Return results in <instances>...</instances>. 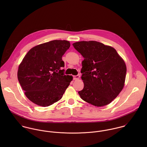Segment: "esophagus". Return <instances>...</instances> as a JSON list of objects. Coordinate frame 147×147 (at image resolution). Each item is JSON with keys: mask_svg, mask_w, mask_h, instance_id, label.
I'll use <instances>...</instances> for the list:
<instances>
[{"mask_svg": "<svg viewBox=\"0 0 147 147\" xmlns=\"http://www.w3.org/2000/svg\"><path fill=\"white\" fill-rule=\"evenodd\" d=\"M80 78V75H75L74 76V80H78Z\"/></svg>", "mask_w": 147, "mask_h": 147, "instance_id": "esophagus-1", "label": "esophagus"}]
</instances>
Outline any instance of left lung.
<instances>
[{
  "mask_svg": "<svg viewBox=\"0 0 147 147\" xmlns=\"http://www.w3.org/2000/svg\"><path fill=\"white\" fill-rule=\"evenodd\" d=\"M84 58L82 79L84 88L79 91L81 98L101 107L110 104L123 88L126 64L113 47L94 41L72 44Z\"/></svg>",
  "mask_w": 147,
  "mask_h": 147,
  "instance_id": "8db88e82",
  "label": "left lung"
}]
</instances>
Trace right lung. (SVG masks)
Returning a JSON list of instances; mask_svg holds the SVG:
<instances>
[{
  "label": "right lung",
  "mask_w": 147,
  "mask_h": 147,
  "mask_svg": "<svg viewBox=\"0 0 147 147\" xmlns=\"http://www.w3.org/2000/svg\"><path fill=\"white\" fill-rule=\"evenodd\" d=\"M65 40H54L32 48L19 65L18 78L26 97L43 107L61 100L72 80L64 74L62 56L69 48Z\"/></svg>",
  "instance_id": "1"
}]
</instances>
